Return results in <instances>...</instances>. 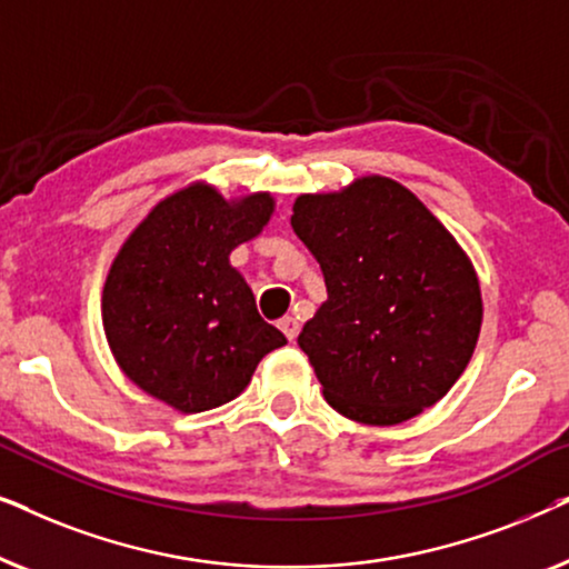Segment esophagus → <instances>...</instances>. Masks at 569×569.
<instances>
[{
    "instance_id": "1",
    "label": "esophagus",
    "mask_w": 569,
    "mask_h": 569,
    "mask_svg": "<svg viewBox=\"0 0 569 569\" xmlns=\"http://www.w3.org/2000/svg\"><path fill=\"white\" fill-rule=\"evenodd\" d=\"M279 329H282V333L287 339H298V333H300V323H298V318H292V316H287V318H282V321H279Z\"/></svg>"
}]
</instances>
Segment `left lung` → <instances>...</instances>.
<instances>
[{"label": "left lung", "mask_w": 569, "mask_h": 569, "mask_svg": "<svg viewBox=\"0 0 569 569\" xmlns=\"http://www.w3.org/2000/svg\"><path fill=\"white\" fill-rule=\"evenodd\" d=\"M290 222L329 295L298 337L329 407L388 427L438 403L485 316L477 269L446 224L386 176L300 193Z\"/></svg>", "instance_id": "left-lung-1"}]
</instances>
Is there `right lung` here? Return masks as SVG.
<instances>
[{
	"label": "right lung",
	"mask_w": 569,
	"mask_h": 569,
	"mask_svg": "<svg viewBox=\"0 0 569 569\" xmlns=\"http://www.w3.org/2000/svg\"><path fill=\"white\" fill-rule=\"evenodd\" d=\"M271 214L269 191L224 199L193 181L123 240L100 300L103 329L123 376L152 399L183 415L222 407L246 391L263 355L287 345L230 263Z\"/></svg>",
	"instance_id": "1"
}]
</instances>
